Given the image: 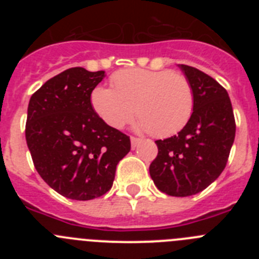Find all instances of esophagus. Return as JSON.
<instances>
[{
	"label": "esophagus",
	"mask_w": 259,
	"mask_h": 259,
	"mask_svg": "<svg viewBox=\"0 0 259 259\" xmlns=\"http://www.w3.org/2000/svg\"><path fill=\"white\" fill-rule=\"evenodd\" d=\"M141 139H139V137H131V146H132V149H135V148H137L139 146V144L141 143Z\"/></svg>",
	"instance_id": "1"
}]
</instances>
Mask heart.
<instances>
[{
  "mask_svg": "<svg viewBox=\"0 0 259 259\" xmlns=\"http://www.w3.org/2000/svg\"><path fill=\"white\" fill-rule=\"evenodd\" d=\"M111 84L113 89L98 85L91 93L93 110L110 127H124L136 113L143 131L168 137L182 131L193 113L191 81L171 70H120Z\"/></svg>",
  "mask_w": 259,
  "mask_h": 259,
  "instance_id": "heart-1",
  "label": "heart"
}]
</instances>
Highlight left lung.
<instances>
[{
  "label": "left lung",
  "mask_w": 259,
  "mask_h": 259,
  "mask_svg": "<svg viewBox=\"0 0 259 259\" xmlns=\"http://www.w3.org/2000/svg\"><path fill=\"white\" fill-rule=\"evenodd\" d=\"M179 67L193 87V113L179 134L155 141L158 154L149 172L161 192L187 197L218 179L227 164L236 124L227 91L197 68Z\"/></svg>",
  "instance_id": "1"
}]
</instances>
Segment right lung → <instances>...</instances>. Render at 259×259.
<instances>
[{"label":"right lung","instance_id":"1","mask_svg":"<svg viewBox=\"0 0 259 259\" xmlns=\"http://www.w3.org/2000/svg\"><path fill=\"white\" fill-rule=\"evenodd\" d=\"M105 71L72 67L49 79L28 104L26 140L38 175L59 194L88 201L110 191L127 135L97 115L91 93Z\"/></svg>","mask_w":259,"mask_h":259}]
</instances>
